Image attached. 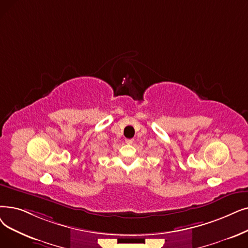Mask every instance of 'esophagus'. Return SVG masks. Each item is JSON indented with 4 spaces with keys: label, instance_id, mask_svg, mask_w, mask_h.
<instances>
[{
    "label": "esophagus",
    "instance_id": "obj_1",
    "mask_svg": "<svg viewBox=\"0 0 248 248\" xmlns=\"http://www.w3.org/2000/svg\"><path fill=\"white\" fill-rule=\"evenodd\" d=\"M125 143L128 144V145L133 144L134 143V139H125Z\"/></svg>",
    "mask_w": 248,
    "mask_h": 248
}]
</instances>
